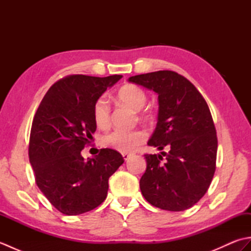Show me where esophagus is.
<instances>
[{
	"instance_id": "1",
	"label": "esophagus",
	"mask_w": 251,
	"mask_h": 251,
	"mask_svg": "<svg viewBox=\"0 0 251 251\" xmlns=\"http://www.w3.org/2000/svg\"><path fill=\"white\" fill-rule=\"evenodd\" d=\"M123 157H124L125 161H127L130 157V154H127V153H123Z\"/></svg>"
}]
</instances>
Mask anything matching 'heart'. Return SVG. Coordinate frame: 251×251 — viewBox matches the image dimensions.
Segmentation results:
<instances>
[{
    "label": "heart",
    "mask_w": 251,
    "mask_h": 251,
    "mask_svg": "<svg viewBox=\"0 0 251 251\" xmlns=\"http://www.w3.org/2000/svg\"><path fill=\"white\" fill-rule=\"evenodd\" d=\"M117 99L121 103L125 104L132 111H140L147 102V95L136 85L128 84L123 86L117 93ZM93 117L96 126L100 129L109 128L111 123V108L105 98L101 97L96 100L93 108ZM139 119L150 121L152 115L142 113ZM146 132L141 129L129 131L114 130L101 138V145L105 148L113 149L122 153H130L135 151L146 140Z\"/></svg>",
    "instance_id": "1"
}]
</instances>
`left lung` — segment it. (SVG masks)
<instances>
[{
  "label": "left lung",
  "mask_w": 251,
  "mask_h": 251,
  "mask_svg": "<svg viewBox=\"0 0 251 251\" xmlns=\"http://www.w3.org/2000/svg\"><path fill=\"white\" fill-rule=\"evenodd\" d=\"M128 81L158 95L157 124L148 145L168 153L146 154L140 190L151 205L182 211L205 195L216 170L218 139L204 97L174 71L140 74ZM167 159L163 163L162 156Z\"/></svg>",
  "instance_id": "left-lung-1"
}]
</instances>
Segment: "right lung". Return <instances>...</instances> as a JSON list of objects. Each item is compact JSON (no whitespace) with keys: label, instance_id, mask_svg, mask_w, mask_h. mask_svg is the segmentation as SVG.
Masks as SVG:
<instances>
[{"label":"right lung","instance_id":"right-lung-1","mask_svg":"<svg viewBox=\"0 0 251 251\" xmlns=\"http://www.w3.org/2000/svg\"><path fill=\"white\" fill-rule=\"evenodd\" d=\"M121 78L66 76L49 89L36 110L30 163L39 189L63 215H81L98 207L108 194L109 178L124 163L112 149H101L87 159L81 154L97 128L93 117L96 100Z\"/></svg>","mask_w":251,"mask_h":251}]
</instances>
